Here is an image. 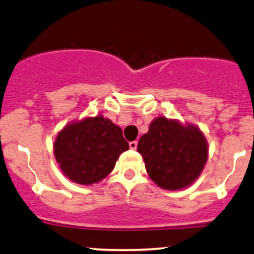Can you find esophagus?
<instances>
[{"label": "esophagus", "mask_w": 254, "mask_h": 254, "mask_svg": "<svg viewBox=\"0 0 254 254\" xmlns=\"http://www.w3.org/2000/svg\"><path fill=\"white\" fill-rule=\"evenodd\" d=\"M136 146H138V141H136V140H135V141H130L129 142V147L132 148V150H135Z\"/></svg>", "instance_id": "1"}]
</instances>
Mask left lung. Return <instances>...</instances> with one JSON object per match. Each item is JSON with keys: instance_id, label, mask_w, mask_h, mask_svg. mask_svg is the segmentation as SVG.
Returning <instances> with one entry per match:
<instances>
[{"instance_id": "obj_1", "label": "left lung", "mask_w": 254, "mask_h": 254, "mask_svg": "<svg viewBox=\"0 0 254 254\" xmlns=\"http://www.w3.org/2000/svg\"><path fill=\"white\" fill-rule=\"evenodd\" d=\"M138 151L151 180L163 189L186 188L198 177L208 158L203 134L196 127L158 118L139 140Z\"/></svg>"}]
</instances>
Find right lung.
Returning a JSON list of instances; mask_svg holds the SVG:
<instances>
[{
	"instance_id": "right-lung-1",
	"label": "right lung",
	"mask_w": 254,
	"mask_h": 254,
	"mask_svg": "<svg viewBox=\"0 0 254 254\" xmlns=\"http://www.w3.org/2000/svg\"><path fill=\"white\" fill-rule=\"evenodd\" d=\"M128 148L121 128L98 115L65 127L57 136L55 156L65 176L89 186L107 177Z\"/></svg>"
}]
</instances>
